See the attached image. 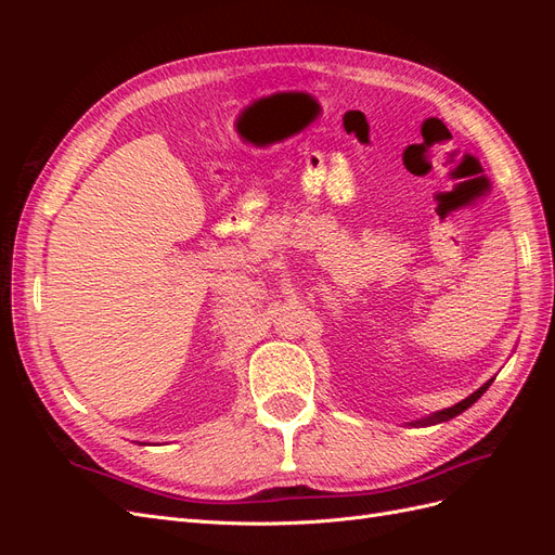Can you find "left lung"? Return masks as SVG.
Listing matches in <instances>:
<instances>
[{
  "label": "left lung",
  "mask_w": 555,
  "mask_h": 555,
  "mask_svg": "<svg viewBox=\"0 0 555 555\" xmlns=\"http://www.w3.org/2000/svg\"><path fill=\"white\" fill-rule=\"evenodd\" d=\"M486 389H489V384H483L481 386V389L479 391H475L473 396H469V398H465L463 402H459V405L456 408H449V410H442V412H438V414H433V416H426V418H422V422H412V426H418V424H422V426H426V424H440V422H447V418H451V416H456V414H461L463 410H467L469 405H473V402L486 391Z\"/></svg>",
  "instance_id": "1"
}]
</instances>
